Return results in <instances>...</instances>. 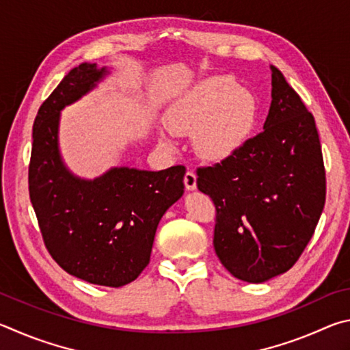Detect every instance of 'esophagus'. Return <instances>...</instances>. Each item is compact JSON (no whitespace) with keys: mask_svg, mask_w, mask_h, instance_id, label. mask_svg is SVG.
<instances>
[{"mask_svg":"<svg viewBox=\"0 0 350 350\" xmlns=\"http://www.w3.org/2000/svg\"><path fill=\"white\" fill-rule=\"evenodd\" d=\"M185 186L187 191H195L197 189V175L193 172H187L185 175Z\"/></svg>","mask_w":350,"mask_h":350,"instance_id":"obj_1","label":"esophagus"}]
</instances>
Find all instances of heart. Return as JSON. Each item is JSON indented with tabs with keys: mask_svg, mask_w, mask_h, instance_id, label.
Here are the masks:
<instances>
[{
	"mask_svg": "<svg viewBox=\"0 0 350 350\" xmlns=\"http://www.w3.org/2000/svg\"><path fill=\"white\" fill-rule=\"evenodd\" d=\"M258 103L234 78L213 75L193 84L169 104L165 127L175 135H192L195 155L221 161L235 153L252 133ZM159 141L167 144L165 137Z\"/></svg>",
	"mask_w": 350,
	"mask_h": 350,
	"instance_id": "heart-1",
	"label": "heart"
}]
</instances>
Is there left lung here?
Wrapping results in <instances>:
<instances>
[{
    "instance_id": "obj_1",
    "label": "left lung",
    "mask_w": 350,
    "mask_h": 350,
    "mask_svg": "<svg viewBox=\"0 0 350 350\" xmlns=\"http://www.w3.org/2000/svg\"><path fill=\"white\" fill-rule=\"evenodd\" d=\"M272 101L261 133L212 167L197 186L213 200V247L235 278L260 284L295 265L326 201V174L315 120L271 66Z\"/></svg>"
}]
</instances>
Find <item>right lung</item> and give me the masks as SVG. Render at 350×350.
I'll return each mask as SVG.
<instances>
[{
    "label": "right lung",
    "instance_id": "right-lung-1",
    "mask_svg": "<svg viewBox=\"0 0 350 350\" xmlns=\"http://www.w3.org/2000/svg\"><path fill=\"white\" fill-rule=\"evenodd\" d=\"M110 72L81 63L42 103L32 133L29 193L52 258L90 284L121 287L149 265L159 219L185 193L186 169L115 165L96 178H83L67 167L59 149L61 112Z\"/></svg>",
    "mask_w": 350,
    "mask_h": 350
}]
</instances>
